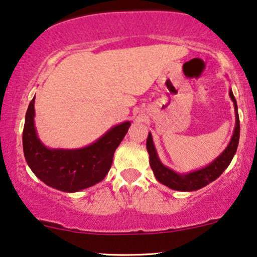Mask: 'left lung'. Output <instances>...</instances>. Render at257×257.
<instances>
[{"mask_svg": "<svg viewBox=\"0 0 257 257\" xmlns=\"http://www.w3.org/2000/svg\"><path fill=\"white\" fill-rule=\"evenodd\" d=\"M230 98L233 102V106H235V115H236V125L235 131H233L231 141L228 145V147L224 149V152L219 157H217L211 164L207 165L204 168H200L198 171L190 172V173H177L171 168L165 166L161 164L160 159L158 157V153L155 151L154 144H153L152 134L149 133L147 139V151L149 154V164L153 172H154L155 178L161 184L166 185L167 187L172 188V190L177 191H196L199 188L206 186L213 180H216L226 167L229 166L231 162L233 155L237 151V146H238L239 141V117L238 112H237V103L235 97H233L232 91L230 90L229 92Z\"/></svg>", "mask_w": 257, "mask_h": 257, "instance_id": "obj_1", "label": "left lung"}]
</instances>
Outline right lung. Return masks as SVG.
Masks as SVG:
<instances>
[{
  "label": "right lung",
  "mask_w": 257,
  "mask_h": 257,
  "mask_svg": "<svg viewBox=\"0 0 257 257\" xmlns=\"http://www.w3.org/2000/svg\"><path fill=\"white\" fill-rule=\"evenodd\" d=\"M34 98L29 103L22 145L29 168L41 181L63 192H77L105 178L113 153L128 133L131 122L112 126L92 145L79 149H51L38 138L34 125Z\"/></svg>",
  "instance_id": "right-lung-1"
}]
</instances>
